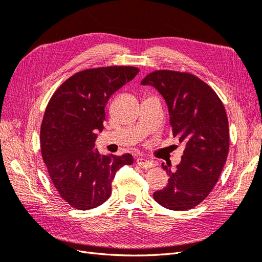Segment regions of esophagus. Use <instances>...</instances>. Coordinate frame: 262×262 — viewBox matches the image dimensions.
Wrapping results in <instances>:
<instances>
[{
  "label": "esophagus",
  "mask_w": 262,
  "mask_h": 262,
  "mask_svg": "<svg viewBox=\"0 0 262 262\" xmlns=\"http://www.w3.org/2000/svg\"><path fill=\"white\" fill-rule=\"evenodd\" d=\"M137 163H138V165L140 166V167L145 168V169L150 168V167H154V166L156 165L155 162L150 161V160H147V158H144V157H139L138 160H137Z\"/></svg>",
  "instance_id": "1"
}]
</instances>
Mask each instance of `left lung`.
Segmentation results:
<instances>
[{
  "instance_id": "obj_1",
  "label": "left lung",
  "mask_w": 262,
  "mask_h": 262,
  "mask_svg": "<svg viewBox=\"0 0 262 262\" xmlns=\"http://www.w3.org/2000/svg\"><path fill=\"white\" fill-rule=\"evenodd\" d=\"M160 92L168 106L172 136L186 147L168 184L153 193L162 207L190 210L212 191L226 162L229 148L228 120L223 102L211 87L187 72L158 70L141 82Z\"/></svg>"
}]
</instances>
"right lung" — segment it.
Returning a JSON list of instances; mask_svg holds the SVG:
<instances>
[{"mask_svg": "<svg viewBox=\"0 0 262 262\" xmlns=\"http://www.w3.org/2000/svg\"><path fill=\"white\" fill-rule=\"evenodd\" d=\"M134 67H105L75 73L54 92L40 128L42 160L60 196L71 207L91 210L112 194V182L131 154L101 155L94 149L104 129L110 96L139 73Z\"/></svg>", "mask_w": 262, "mask_h": 262, "instance_id": "right-lung-1", "label": "right lung"}]
</instances>
